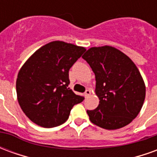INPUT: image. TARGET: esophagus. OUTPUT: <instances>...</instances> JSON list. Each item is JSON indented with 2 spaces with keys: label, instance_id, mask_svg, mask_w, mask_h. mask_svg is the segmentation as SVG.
<instances>
[{
  "label": "esophagus",
  "instance_id": "34e87169",
  "mask_svg": "<svg viewBox=\"0 0 157 157\" xmlns=\"http://www.w3.org/2000/svg\"><path fill=\"white\" fill-rule=\"evenodd\" d=\"M84 95H85V98L89 97V96L91 95V91H90V90H86L85 92V93H84Z\"/></svg>",
  "mask_w": 157,
  "mask_h": 157
}]
</instances>
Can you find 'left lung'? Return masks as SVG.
<instances>
[{"label":"left lung","instance_id":"obj_1","mask_svg":"<svg viewBox=\"0 0 157 157\" xmlns=\"http://www.w3.org/2000/svg\"><path fill=\"white\" fill-rule=\"evenodd\" d=\"M95 74L99 104L87 110L92 124L106 129L123 128L137 117L145 98V85L137 66L118 48L92 47L82 56Z\"/></svg>","mask_w":157,"mask_h":157}]
</instances>
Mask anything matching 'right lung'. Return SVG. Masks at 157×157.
Segmentation results:
<instances>
[{"instance_id": "right-lung-1", "label": "right lung", "mask_w": 157, "mask_h": 157, "mask_svg": "<svg viewBox=\"0 0 157 157\" xmlns=\"http://www.w3.org/2000/svg\"><path fill=\"white\" fill-rule=\"evenodd\" d=\"M86 48L53 41L36 50L19 70L16 82L22 112L36 124L53 128L64 124L83 98L67 87L69 70Z\"/></svg>"}]
</instances>
